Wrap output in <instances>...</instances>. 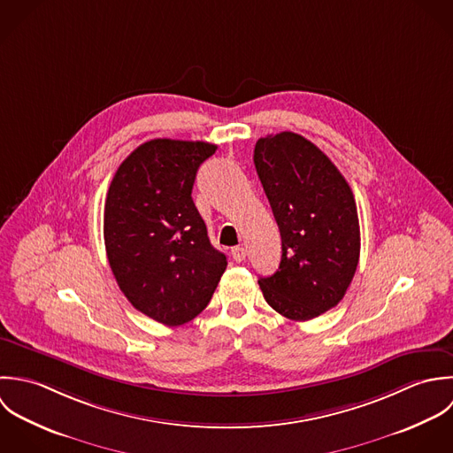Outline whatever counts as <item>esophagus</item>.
<instances>
[{
  "label": "esophagus",
  "mask_w": 453,
  "mask_h": 453,
  "mask_svg": "<svg viewBox=\"0 0 453 453\" xmlns=\"http://www.w3.org/2000/svg\"><path fill=\"white\" fill-rule=\"evenodd\" d=\"M231 254H233V259H234L236 263H243L245 257H247V249H245V247H234V249L231 250Z\"/></svg>",
  "instance_id": "34e87169"
}]
</instances>
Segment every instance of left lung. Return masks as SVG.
Returning a JSON list of instances; mask_svg holds the SVG:
<instances>
[{"label": "left lung", "mask_w": 453, "mask_h": 453, "mask_svg": "<svg viewBox=\"0 0 453 453\" xmlns=\"http://www.w3.org/2000/svg\"><path fill=\"white\" fill-rule=\"evenodd\" d=\"M254 165L281 236L278 272L259 285L273 310L311 320L345 296L361 254L354 192L331 159L301 134L257 140Z\"/></svg>", "instance_id": "left-lung-1"}]
</instances>
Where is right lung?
<instances>
[{
    "instance_id": "right-lung-1",
    "label": "right lung",
    "mask_w": 453,
    "mask_h": 453,
    "mask_svg": "<svg viewBox=\"0 0 453 453\" xmlns=\"http://www.w3.org/2000/svg\"><path fill=\"white\" fill-rule=\"evenodd\" d=\"M215 150L206 142L150 140L124 159L106 194L111 273L127 301L165 326L199 315L227 266L190 196L197 168Z\"/></svg>"
}]
</instances>
